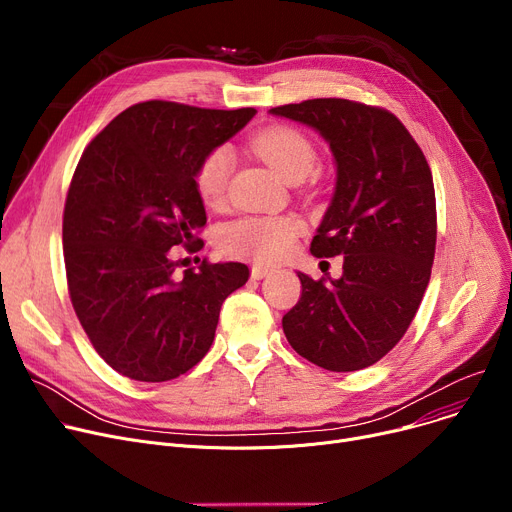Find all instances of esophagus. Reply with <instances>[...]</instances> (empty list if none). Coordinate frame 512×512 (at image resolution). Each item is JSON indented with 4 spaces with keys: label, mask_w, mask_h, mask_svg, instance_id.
<instances>
[{
    "label": "esophagus",
    "mask_w": 512,
    "mask_h": 512,
    "mask_svg": "<svg viewBox=\"0 0 512 512\" xmlns=\"http://www.w3.org/2000/svg\"><path fill=\"white\" fill-rule=\"evenodd\" d=\"M273 273H275L273 266H264V264H254L252 266V279H256V281H260L264 277H270Z\"/></svg>",
    "instance_id": "obj_1"
}]
</instances>
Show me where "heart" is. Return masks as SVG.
<instances>
[{
  "label": "heart",
  "mask_w": 512,
  "mask_h": 512,
  "mask_svg": "<svg viewBox=\"0 0 512 512\" xmlns=\"http://www.w3.org/2000/svg\"><path fill=\"white\" fill-rule=\"evenodd\" d=\"M250 148L258 159L273 167L289 184L302 182L316 165V148L310 138L289 126L262 130L252 138ZM231 167L233 159L227 148H217L202 159L194 179L198 196L206 204L213 206L225 198ZM302 231L304 221L295 215H248L223 227L221 246L235 256L277 262L291 250Z\"/></svg>",
  "instance_id": "1"
}]
</instances>
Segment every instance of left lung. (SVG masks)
I'll use <instances>...</instances> for the list:
<instances>
[{
	"mask_svg": "<svg viewBox=\"0 0 512 512\" xmlns=\"http://www.w3.org/2000/svg\"><path fill=\"white\" fill-rule=\"evenodd\" d=\"M268 113L320 134L337 167L335 194L310 252L343 258L339 279L306 273L302 297L283 316L289 345L330 372H355L393 349L422 304L436 250L430 165L386 109L312 99Z\"/></svg>",
	"mask_w": 512,
	"mask_h": 512,
	"instance_id": "obj_1",
	"label": "left lung"
}]
</instances>
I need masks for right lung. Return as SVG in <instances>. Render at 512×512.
Returning <instances> with one entry per match:
<instances>
[{"instance_id":"1","label":"right lung","mask_w":512,"mask_h":512,"mask_svg":"<svg viewBox=\"0 0 512 512\" xmlns=\"http://www.w3.org/2000/svg\"><path fill=\"white\" fill-rule=\"evenodd\" d=\"M254 115L146 101L82 153L64 210L68 289L90 343L122 376L186 374L213 345L225 297L246 285L242 262L202 260L179 277L175 246H204L198 165Z\"/></svg>"}]
</instances>
